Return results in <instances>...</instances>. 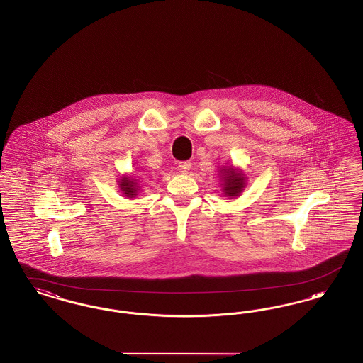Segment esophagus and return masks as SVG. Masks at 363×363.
Returning a JSON list of instances; mask_svg holds the SVG:
<instances>
[{
    "label": "esophagus",
    "mask_w": 363,
    "mask_h": 363,
    "mask_svg": "<svg viewBox=\"0 0 363 363\" xmlns=\"http://www.w3.org/2000/svg\"><path fill=\"white\" fill-rule=\"evenodd\" d=\"M191 169V162L190 160H185V162H179L178 164V170L182 174L189 173V170Z\"/></svg>",
    "instance_id": "1"
}]
</instances>
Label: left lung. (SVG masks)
<instances>
[{
    "instance_id": "obj_1",
    "label": "left lung",
    "mask_w": 363,
    "mask_h": 363,
    "mask_svg": "<svg viewBox=\"0 0 363 363\" xmlns=\"http://www.w3.org/2000/svg\"><path fill=\"white\" fill-rule=\"evenodd\" d=\"M223 179H225V193L230 197L238 196L242 191V188L245 185V178L241 173L234 172L233 169L230 170H225L223 173Z\"/></svg>"
}]
</instances>
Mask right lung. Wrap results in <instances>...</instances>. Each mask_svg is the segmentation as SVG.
I'll return each mask as SVG.
<instances>
[{"mask_svg":"<svg viewBox=\"0 0 363 363\" xmlns=\"http://www.w3.org/2000/svg\"><path fill=\"white\" fill-rule=\"evenodd\" d=\"M120 186H121V189L123 190V193H125L128 197H133V196H136V191H138V184H136L133 179L122 178Z\"/></svg>","mask_w":363,"mask_h":363,"instance_id":"add662e5","label":"right lung"}]
</instances>
